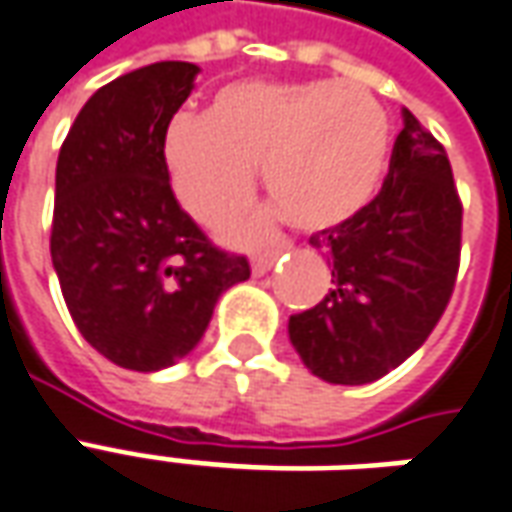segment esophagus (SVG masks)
<instances>
[{
  "label": "esophagus",
  "mask_w": 512,
  "mask_h": 512,
  "mask_svg": "<svg viewBox=\"0 0 512 512\" xmlns=\"http://www.w3.org/2000/svg\"><path fill=\"white\" fill-rule=\"evenodd\" d=\"M275 262H278V250H273V253H264V256H256V259L250 262V270H253V275H264L273 270Z\"/></svg>",
  "instance_id": "esophagus-1"
}]
</instances>
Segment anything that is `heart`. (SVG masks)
<instances>
[{
  "label": "heart",
  "mask_w": 512,
  "mask_h": 512,
  "mask_svg": "<svg viewBox=\"0 0 512 512\" xmlns=\"http://www.w3.org/2000/svg\"><path fill=\"white\" fill-rule=\"evenodd\" d=\"M389 143V115L366 88L237 82L217 93L212 112H176L162 151L179 204L209 228L248 206L262 165L278 206L228 231L231 242L253 245L275 215L300 231L358 215L378 195Z\"/></svg>",
  "instance_id": "1"
}]
</instances>
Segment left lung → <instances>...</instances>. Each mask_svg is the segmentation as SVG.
<instances>
[{
	"mask_svg": "<svg viewBox=\"0 0 512 512\" xmlns=\"http://www.w3.org/2000/svg\"><path fill=\"white\" fill-rule=\"evenodd\" d=\"M460 223L447 151L402 110L372 204L308 239L328 259L333 284L317 306L289 317V339L311 375L364 386L422 347L455 289Z\"/></svg>",
	"mask_w": 512,
	"mask_h": 512,
	"instance_id": "1",
	"label": "left lung"
}]
</instances>
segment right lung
I'll return each mask as SVG.
<instances>
[{
    "label": "right lung",
    "mask_w": 512,
    "mask_h": 512,
    "mask_svg": "<svg viewBox=\"0 0 512 512\" xmlns=\"http://www.w3.org/2000/svg\"><path fill=\"white\" fill-rule=\"evenodd\" d=\"M198 65L165 60L99 88L68 129L54 176L52 264L85 342L134 372L201 342L217 297L250 264L215 248L170 190L165 129Z\"/></svg>",
    "instance_id": "right-lung-1"
}]
</instances>
